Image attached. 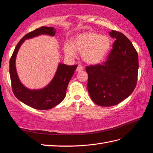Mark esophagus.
<instances>
[{
  "mask_svg": "<svg viewBox=\"0 0 153 153\" xmlns=\"http://www.w3.org/2000/svg\"><path fill=\"white\" fill-rule=\"evenodd\" d=\"M83 70V67H82V66H81V65H78V67H77V68H76V72H79V71H82Z\"/></svg>",
  "mask_w": 153,
  "mask_h": 153,
  "instance_id": "1",
  "label": "esophagus"
}]
</instances>
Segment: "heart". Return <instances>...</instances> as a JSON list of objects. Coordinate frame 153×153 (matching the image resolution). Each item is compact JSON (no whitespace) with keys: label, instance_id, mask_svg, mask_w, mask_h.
<instances>
[{"label":"heart","instance_id":"heart-1","mask_svg":"<svg viewBox=\"0 0 153 153\" xmlns=\"http://www.w3.org/2000/svg\"><path fill=\"white\" fill-rule=\"evenodd\" d=\"M111 46L110 39L95 32H86L74 36L71 44L66 43L64 52L67 57H73L76 51L82 53L84 62L91 65L100 63L106 56Z\"/></svg>","mask_w":153,"mask_h":153}]
</instances>
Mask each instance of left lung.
<instances>
[{
  "instance_id": "left-lung-1",
  "label": "left lung",
  "mask_w": 153,
  "mask_h": 153,
  "mask_svg": "<svg viewBox=\"0 0 153 153\" xmlns=\"http://www.w3.org/2000/svg\"><path fill=\"white\" fill-rule=\"evenodd\" d=\"M109 35L115 41L106 62L86 67L88 93L102 107L117 105L130 96L136 86L139 69L138 54L130 40L117 30Z\"/></svg>"
}]
</instances>
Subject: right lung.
<instances>
[{"instance_id": "obj_1", "label": "right lung", "mask_w": 153, "mask_h": 153, "mask_svg": "<svg viewBox=\"0 0 153 153\" xmlns=\"http://www.w3.org/2000/svg\"><path fill=\"white\" fill-rule=\"evenodd\" d=\"M56 30L51 27H41L27 34L16 46L10 60V76L13 94L22 102L38 110H48L56 106L63 100L66 90L77 65L59 63L52 81L42 89L30 90L20 82L16 68V58L20 46L25 40L40 35L54 36Z\"/></svg>"}]
</instances>
